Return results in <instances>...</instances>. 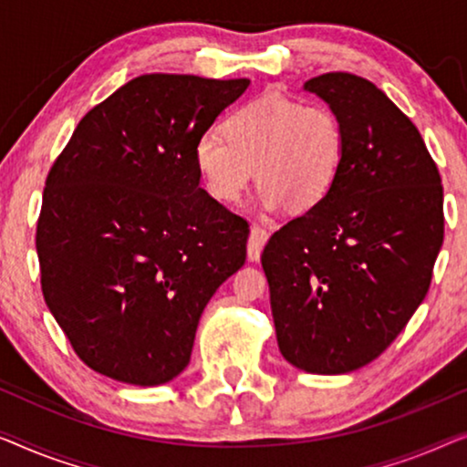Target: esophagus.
I'll return each instance as SVG.
<instances>
[{
  "mask_svg": "<svg viewBox=\"0 0 467 467\" xmlns=\"http://www.w3.org/2000/svg\"><path fill=\"white\" fill-rule=\"evenodd\" d=\"M266 241H268L266 228L260 224H252V228H249V241H247V258L252 262H258Z\"/></svg>",
  "mask_w": 467,
  "mask_h": 467,
  "instance_id": "1",
  "label": "esophagus"
}]
</instances>
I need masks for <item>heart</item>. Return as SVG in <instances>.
Listing matches in <instances>:
<instances>
[{
	"label": "heart",
	"mask_w": 467,
	"mask_h": 467,
	"mask_svg": "<svg viewBox=\"0 0 467 467\" xmlns=\"http://www.w3.org/2000/svg\"><path fill=\"white\" fill-rule=\"evenodd\" d=\"M222 129L205 130L192 148L196 173L220 202L239 201L255 167L262 209L315 207L345 165L343 127L321 103L265 95L233 109Z\"/></svg>",
	"instance_id": "b5f03b06"
}]
</instances>
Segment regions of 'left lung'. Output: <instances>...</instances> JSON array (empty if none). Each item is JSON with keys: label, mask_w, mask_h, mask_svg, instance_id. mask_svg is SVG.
<instances>
[{"label": "left lung", "mask_w": 467, "mask_h": 467, "mask_svg": "<svg viewBox=\"0 0 467 467\" xmlns=\"http://www.w3.org/2000/svg\"><path fill=\"white\" fill-rule=\"evenodd\" d=\"M345 133L330 194L268 239L262 268L279 351L313 374H345L389 347L431 284L444 239L442 183L410 118L364 78L302 87Z\"/></svg>", "instance_id": "left-lung-1"}]
</instances>
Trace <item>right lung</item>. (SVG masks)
<instances>
[{"label":"right lung","instance_id":"obj_1","mask_svg":"<svg viewBox=\"0 0 467 467\" xmlns=\"http://www.w3.org/2000/svg\"><path fill=\"white\" fill-rule=\"evenodd\" d=\"M249 87L146 74L95 105L46 177L36 247L50 313L88 368L169 383L239 271L247 222L201 188L199 135Z\"/></svg>","mask_w":467,"mask_h":467}]
</instances>
